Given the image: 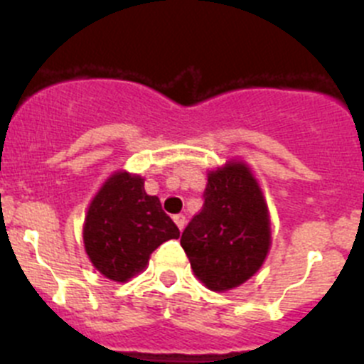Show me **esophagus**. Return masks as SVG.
Wrapping results in <instances>:
<instances>
[{
    "instance_id": "obj_1",
    "label": "esophagus",
    "mask_w": 364,
    "mask_h": 364,
    "mask_svg": "<svg viewBox=\"0 0 364 364\" xmlns=\"http://www.w3.org/2000/svg\"><path fill=\"white\" fill-rule=\"evenodd\" d=\"M172 220H174V223L178 225V229L183 230V227H185V215H174Z\"/></svg>"
}]
</instances>
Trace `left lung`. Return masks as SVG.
<instances>
[{
	"mask_svg": "<svg viewBox=\"0 0 364 364\" xmlns=\"http://www.w3.org/2000/svg\"><path fill=\"white\" fill-rule=\"evenodd\" d=\"M181 247L209 291L240 287L262 267L271 248L269 209L243 160L208 172L203 209L183 230Z\"/></svg>",
	"mask_w": 364,
	"mask_h": 364,
	"instance_id": "1",
	"label": "left lung"
}]
</instances>
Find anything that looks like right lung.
<instances>
[{
	"instance_id": "1",
	"label": "right lung",
	"mask_w": 364,
	"mask_h": 364,
	"mask_svg": "<svg viewBox=\"0 0 364 364\" xmlns=\"http://www.w3.org/2000/svg\"><path fill=\"white\" fill-rule=\"evenodd\" d=\"M178 237L159 197L146 193L144 178L127 171L105 179L82 225L84 250L95 269L119 284L144 271L161 243Z\"/></svg>"
}]
</instances>
